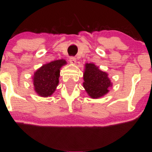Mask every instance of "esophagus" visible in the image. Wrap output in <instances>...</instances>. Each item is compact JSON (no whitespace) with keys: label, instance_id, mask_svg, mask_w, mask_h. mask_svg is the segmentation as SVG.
<instances>
[{"label":"esophagus","instance_id":"obj_1","mask_svg":"<svg viewBox=\"0 0 152 152\" xmlns=\"http://www.w3.org/2000/svg\"><path fill=\"white\" fill-rule=\"evenodd\" d=\"M69 62L71 63V64H75L76 62V58L74 56H71L70 58H69Z\"/></svg>","mask_w":152,"mask_h":152}]
</instances>
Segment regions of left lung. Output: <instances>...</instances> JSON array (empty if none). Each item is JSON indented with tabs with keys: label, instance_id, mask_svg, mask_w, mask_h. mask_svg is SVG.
Returning a JSON list of instances; mask_svg holds the SVG:
<instances>
[{
	"label": "left lung",
	"instance_id": "left-lung-1",
	"mask_svg": "<svg viewBox=\"0 0 152 152\" xmlns=\"http://www.w3.org/2000/svg\"><path fill=\"white\" fill-rule=\"evenodd\" d=\"M83 86L88 96L92 99H98L109 92L112 86L107 73L101 71L94 64H85Z\"/></svg>",
	"mask_w": 152,
	"mask_h": 152
}]
</instances>
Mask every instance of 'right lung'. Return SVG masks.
Here are the masks:
<instances>
[{"instance_id": "add662e5", "label": "right lung", "mask_w": 152, "mask_h": 152, "mask_svg": "<svg viewBox=\"0 0 152 152\" xmlns=\"http://www.w3.org/2000/svg\"><path fill=\"white\" fill-rule=\"evenodd\" d=\"M66 64L64 59L53 61L44 64L34 73L33 82L38 95L48 97L53 94L58 84L60 69Z\"/></svg>"}]
</instances>
